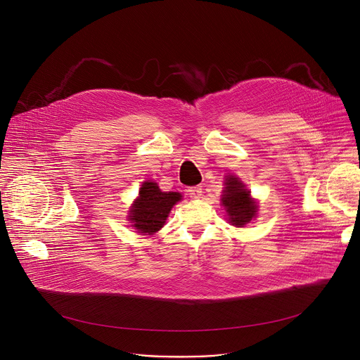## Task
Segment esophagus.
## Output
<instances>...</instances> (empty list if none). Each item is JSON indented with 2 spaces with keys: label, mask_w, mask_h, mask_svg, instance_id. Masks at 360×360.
<instances>
[{
  "label": "esophagus",
  "mask_w": 360,
  "mask_h": 360,
  "mask_svg": "<svg viewBox=\"0 0 360 360\" xmlns=\"http://www.w3.org/2000/svg\"><path fill=\"white\" fill-rule=\"evenodd\" d=\"M186 192H188V195H189L191 198H199V196L202 195V186H200V185L191 186V188L186 189Z\"/></svg>",
  "instance_id": "1"
}]
</instances>
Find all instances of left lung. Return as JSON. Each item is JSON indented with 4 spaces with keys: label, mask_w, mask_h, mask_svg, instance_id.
Listing matches in <instances>:
<instances>
[{
    "label": "left lung",
    "mask_w": 360,
    "mask_h": 360,
    "mask_svg": "<svg viewBox=\"0 0 360 360\" xmlns=\"http://www.w3.org/2000/svg\"><path fill=\"white\" fill-rule=\"evenodd\" d=\"M226 188L222 198L224 207L229 215V221L235 226L246 225L256 214V203L252 200L250 193L243 185L238 181V178L228 176Z\"/></svg>",
    "instance_id": "1"
}]
</instances>
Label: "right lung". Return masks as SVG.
I'll return each mask as SVG.
<instances>
[{"mask_svg": "<svg viewBox=\"0 0 360 360\" xmlns=\"http://www.w3.org/2000/svg\"><path fill=\"white\" fill-rule=\"evenodd\" d=\"M181 200L178 192H162L155 182H145L134 203L129 219L141 233L160 231L174 205Z\"/></svg>", "mask_w": 360, "mask_h": 360, "instance_id": "1", "label": "right lung"}]
</instances>
